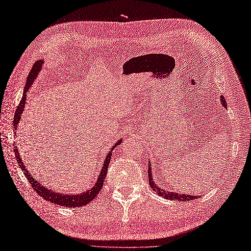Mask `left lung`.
I'll return each mask as SVG.
<instances>
[{
  "instance_id": "left-lung-1",
  "label": "left lung",
  "mask_w": 251,
  "mask_h": 251,
  "mask_svg": "<svg viewBox=\"0 0 251 251\" xmlns=\"http://www.w3.org/2000/svg\"><path fill=\"white\" fill-rule=\"evenodd\" d=\"M220 100H221L222 105L226 107V101L225 97L221 96V97H220ZM149 163H150V162H149ZM151 168H152L151 164H148V177H149V184H150L151 188H152L157 194H158V196L163 197L164 199H168V200H172V201L175 200V201H192V200L198 199L197 196H192V194H190V196H189V193H188V194H186V193L179 194V193H177V192L169 191V190L163 189V188H161V187H159V186H157V185L155 184V182L153 181Z\"/></svg>"
}]
</instances>
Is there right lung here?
Instances as JSON below:
<instances>
[{
  "mask_svg": "<svg viewBox=\"0 0 251 251\" xmlns=\"http://www.w3.org/2000/svg\"><path fill=\"white\" fill-rule=\"evenodd\" d=\"M42 63H43V61H41V60L35 62V64L33 65V67H32V70L30 71L29 75H27V79H26V82H25V91H24V96H23V98L20 102V104H18V106L15 110V115H14V121H13L14 129H13V131H14L15 134H16V131H17V124H18V122H20V120L22 118V114H23L24 108H25V100H26V92H27V90L30 89L34 79L37 76V74H38V72L40 71ZM120 143H121V141H119L115 145V147L111 148L110 151L106 155V158L103 161V165H102V170H101V173L99 175V178L97 179L96 184L94 185V186H93L90 189H88L86 192H82L80 194H72V196H69V194H63V193H60V192L55 193L51 190H49L48 188H45L44 186H42V185L38 181L35 180L34 178H32L31 174L27 172L25 163L23 162V160L21 158L20 153H18V150H17L15 144H14V154H15V157H16V161H17L18 165H20V168L23 170L27 181H29V183L32 185L33 189L37 193H38L41 198H43L44 200L49 201L50 202L55 203V205H60V206L68 207V208H75V207H81V206L88 205L90 201H92L98 196L99 191L102 189V186H103V182H104V179L106 177L108 164L110 162L111 152H113V150L115 149L117 146L120 145Z\"/></svg>",
  "mask_w": 251,
  "mask_h": 251,
  "instance_id": "right-lung-1",
  "label": "right lung"
}]
</instances>
